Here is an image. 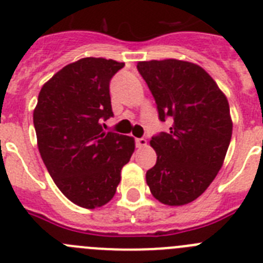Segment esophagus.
Listing matches in <instances>:
<instances>
[{
  "instance_id": "obj_1",
  "label": "esophagus",
  "mask_w": 263,
  "mask_h": 263,
  "mask_svg": "<svg viewBox=\"0 0 263 263\" xmlns=\"http://www.w3.org/2000/svg\"><path fill=\"white\" fill-rule=\"evenodd\" d=\"M147 145V141L145 138H136V146L137 147H143Z\"/></svg>"
}]
</instances>
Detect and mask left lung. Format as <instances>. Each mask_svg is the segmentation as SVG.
<instances>
[{"label": "left lung", "instance_id": "8db88e82", "mask_svg": "<svg viewBox=\"0 0 263 263\" xmlns=\"http://www.w3.org/2000/svg\"><path fill=\"white\" fill-rule=\"evenodd\" d=\"M162 122L170 132L152 137L157 163L146 173L153 196L184 205L200 196L220 171L232 138L229 104L201 67L176 59L139 62Z\"/></svg>", "mask_w": 263, "mask_h": 263}]
</instances>
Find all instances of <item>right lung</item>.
Instances as JSON below:
<instances>
[{
	"label": "right lung",
	"mask_w": 263,
	"mask_h": 263,
	"mask_svg": "<svg viewBox=\"0 0 263 263\" xmlns=\"http://www.w3.org/2000/svg\"><path fill=\"white\" fill-rule=\"evenodd\" d=\"M124 66L103 58L71 63L42 87L34 110L48 174L67 199L88 210L115 196L134 152L132 137L103 129L113 117L109 83Z\"/></svg>",
	"instance_id": "right-lung-1"
}]
</instances>
